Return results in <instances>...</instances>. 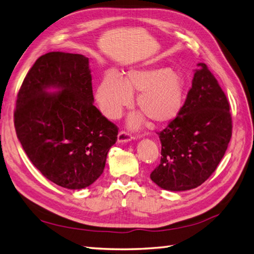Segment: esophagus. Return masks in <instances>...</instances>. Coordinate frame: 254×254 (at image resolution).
<instances>
[{"label":"esophagus","instance_id":"obj_1","mask_svg":"<svg viewBox=\"0 0 254 254\" xmlns=\"http://www.w3.org/2000/svg\"><path fill=\"white\" fill-rule=\"evenodd\" d=\"M134 139V136L126 131H120L118 134V142H127Z\"/></svg>","mask_w":254,"mask_h":254}]
</instances>
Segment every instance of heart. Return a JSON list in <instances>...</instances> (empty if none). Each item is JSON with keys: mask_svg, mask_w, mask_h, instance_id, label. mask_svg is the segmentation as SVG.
<instances>
[{"mask_svg": "<svg viewBox=\"0 0 254 254\" xmlns=\"http://www.w3.org/2000/svg\"><path fill=\"white\" fill-rule=\"evenodd\" d=\"M133 92H139L136 105L155 125L171 122L183 107L186 81L180 74L167 67L131 69L122 79L108 73L96 90V101L101 112L109 119H117L123 109L131 104ZM140 117H134L132 123L139 126Z\"/></svg>", "mask_w": 254, "mask_h": 254, "instance_id": "heart-1", "label": "heart"}]
</instances>
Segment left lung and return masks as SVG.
I'll return each instance as SVG.
<instances>
[{"label":"left lung","instance_id":"obj_1","mask_svg":"<svg viewBox=\"0 0 254 254\" xmlns=\"http://www.w3.org/2000/svg\"><path fill=\"white\" fill-rule=\"evenodd\" d=\"M197 66L180 113L158 133L162 157L150 178L164 190H191L205 183L232 137L226 95L207 65Z\"/></svg>","mask_w":254,"mask_h":254}]
</instances>
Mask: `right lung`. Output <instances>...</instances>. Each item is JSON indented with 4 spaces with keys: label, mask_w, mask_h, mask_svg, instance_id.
Returning <instances> with one entry per match:
<instances>
[{
    "label": "right lung",
    "mask_w": 254,
    "mask_h": 254,
    "mask_svg": "<svg viewBox=\"0 0 254 254\" xmlns=\"http://www.w3.org/2000/svg\"><path fill=\"white\" fill-rule=\"evenodd\" d=\"M93 102L89 59L61 51L38 58L17 94L14 123L24 152L43 176L66 189L92 185L117 141L118 127Z\"/></svg>",
    "instance_id": "obj_1"
}]
</instances>
